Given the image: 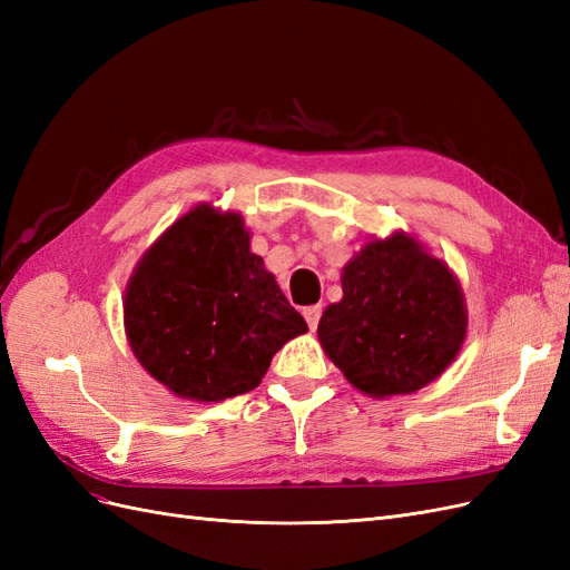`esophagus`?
<instances>
[{
    "mask_svg": "<svg viewBox=\"0 0 570 570\" xmlns=\"http://www.w3.org/2000/svg\"><path fill=\"white\" fill-rule=\"evenodd\" d=\"M321 314H323V306L321 304H314V306H306L304 308V318H306V323H308V327H312V331H316V327H318Z\"/></svg>",
    "mask_w": 570,
    "mask_h": 570,
    "instance_id": "34e87169",
    "label": "esophagus"
}]
</instances>
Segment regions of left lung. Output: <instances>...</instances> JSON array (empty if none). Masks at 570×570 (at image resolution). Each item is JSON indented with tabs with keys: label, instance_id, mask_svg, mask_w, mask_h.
I'll return each instance as SVG.
<instances>
[{
	"label": "left lung",
	"instance_id": "8db88e82",
	"mask_svg": "<svg viewBox=\"0 0 570 570\" xmlns=\"http://www.w3.org/2000/svg\"><path fill=\"white\" fill-rule=\"evenodd\" d=\"M469 316L454 273L406 233L371 239L342 271V299L318 342L344 377L375 400L411 394L456 358Z\"/></svg>",
	"mask_w": 570,
	"mask_h": 570
}]
</instances>
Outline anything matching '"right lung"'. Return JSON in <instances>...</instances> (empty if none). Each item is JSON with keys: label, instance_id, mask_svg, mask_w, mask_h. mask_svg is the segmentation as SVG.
Wrapping results in <instances>:
<instances>
[{"label": "right lung", "instance_id": "add662e5", "mask_svg": "<svg viewBox=\"0 0 570 570\" xmlns=\"http://www.w3.org/2000/svg\"><path fill=\"white\" fill-rule=\"evenodd\" d=\"M126 335L145 371L189 402L254 390L285 342L306 333L249 252L243 216L199 204L178 218L130 275Z\"/></svg>", "mask_w": 570, "mask_h": 570}]
</instances>
